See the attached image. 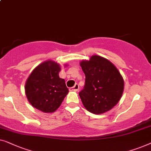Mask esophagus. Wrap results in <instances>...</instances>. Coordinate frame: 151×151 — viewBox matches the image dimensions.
<instances>
[{
    "instance_id": "esophagus-1",
    "label": "esophagus",
    "mask_w": 151,
    "mask_h": 151,
    "mask_svg": "<svg viewBox=\"0 0 151 151\" xmlns=\"http://www.w3.org/2000/svg\"><path fill=\"white\" fill-rule=\"evenodd\" d=\"M78 89H79V86H78V84L76 83L75 86H74L73 88H70V90L71 91H75V92H76V91L78 90Z\"/></svg>"
}]
</instances>
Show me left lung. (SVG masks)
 I'll list each match as a JSON object with an SVG mask.
<instances>
[{
    "instance_id": "1",
    "label": "left lung",
    "mask_w": 151,
    "mask_h": 151,
    "mask_svg": "<svg viewBox=\"0 0 151 151\" xmlns=\"http://www.w3.org/2000/svg\"><path fill=\"white\" fill-rule=\"evenodd\" d=\"M86 75L83 89L78 93L86 109L94 114L111 109L120 101L124 81L113 63L94 55L80 63Z\"/></svg>"
}]
</instances>
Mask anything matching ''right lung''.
Masks as SVG:
<instances>
[{
	"mask_svg": "<svg viewBox=\"0 0 151 151\" xmlns=\"http://www.w3.org/2000/svg\"><path fill=\"white\" fill-rule=\"evenodd\" d=\"M58 63L47 61L33 70L25 85V93L31 105L44 113L58 109L68 93L65 80L59 78Z\"/></svg>",
	"mask_w": 151,
	"mask_h": 151,
	"instance_id": "1",
	"label": "right lung"
}]
</instances>
